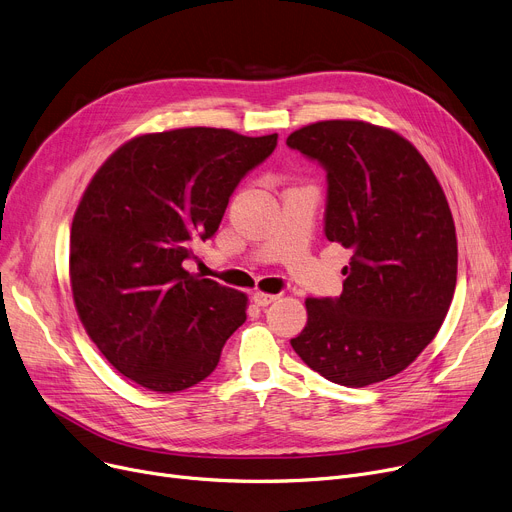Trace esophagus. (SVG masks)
Here are the masks:
<instances>
[{
  "label": "esophagus",
  "mask_w": 512,
  "mask_h": 512,
  "mask_svg": "<svg viewBox=\"0 0 512 512\" xmlns=\"http://www.w3.org/2000/svg\"><path fill=\"white\" fill-rule=\"evenodd\" d=\"M276 299H278V294H267V292H261V290H257V292L253 294V301H255V305H259V307L272 305Z\"/></svg>",
  "instance_id": "34e87169"
}]
</instances>
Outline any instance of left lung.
Here are the masks:
<instances>
[{
  "instance_id": "8db88e82",
  "label": "left lung",
  "mask_w": 512,
  "mask_h": 512,
  "mask_svg": "<svg viewBox=\"0 0 512 512\" xmlns=\"http://www.w3.org/2000/svg\"><path fill=\"white\" fill-rule=\"evenodd\" d=\"M286 145L328 172L326 236L353 249L338 299L305 301L290 344L326 380L363 388L407 369L442 328L456 286L454 220L423 155L398 132L324 120Z\"/></svg>"
}]
</instances>
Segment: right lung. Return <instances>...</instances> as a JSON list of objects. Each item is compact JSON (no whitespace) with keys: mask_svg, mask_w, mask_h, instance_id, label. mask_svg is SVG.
<instances>
[{"mask_svg":"<svg viewBox=\"0 0 512 512\" xmlns=\"http://www.w3.org/2000/svg\"><path fill=\"white\" fill-rule=\"evenodd\" d=\"M278 134L228 128L139 134L95 172L70 230V286L80 324L122 375L180 392L215 369L245 324V292L186 272L191 242L218 230L228 199L272 155Z\"/></svg>","mask_w":512,"mask_h":512,"instance_id":"obj_1","label":"right lung"}]
</instances>
